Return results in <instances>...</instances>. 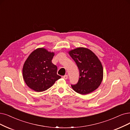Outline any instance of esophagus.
Segmentation results:
<instances>
[{
	"label": "esophagus",
	"mask_w": 130,
	"mask_h": 130,
	"mask_svg": "<svg viewBox=\"0 0 130 130\" xmlns=\"http://www.w3.org/2000/svg\"><path fill=\"white\" fill-rule=\"evenodd\" d=\"M62 78L64 79H68V75H64L63 76H62Z\"/></svg>",
	"instance_id": "obj_1"
}]
</instances>
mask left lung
Returning <instances> with one entry per match:
<instances>
[{
  "instance_id": "8db88e82",
  "label": "left lung",
  "mask_w": 130,
  "mask_h": 130,
  "mask_svg": "<svg viewBox=\"0 0 130 130\" xmlns=\"http://www.w3.org/2000/svg\"><path fill=\"white\" fill-rule=\"evenodd\" d=\"M79 70L78 82L71 87L76 92L85 95L95 91L101 84L103 77L102 63L90 49L77 47L68 51Z\"/></svg>"
}]
</instances>
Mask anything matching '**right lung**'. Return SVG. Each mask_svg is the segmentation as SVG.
Listing matches in <instances>:
<instances>
[{
  "label": "right lung",
  "mask_w": 130,
  "mask_h": 130,
  "mask_svg": "<svg viewBox=\"0 0 130 130\" xmlns=\"http://www.w3.org/2000/svg\"><path fill=\"white\" fill-rule=\"evenodd\" d=\"M54 52L43 47L35 50L24 62L22 76L27 85L31 90L43 92L61 78L57 75V67L52 63Z\"/></svg>",
  "instance_id": "add662e5"
}]
</instances>
